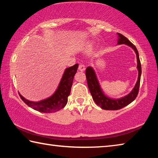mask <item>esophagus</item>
Returning a JSON list of instances; mask_svg holds the SVG:
<instances>
[{"instance_id": "esophagus-1", "label": "esophagus", "mask_w": 158, "mask_h": 158, "mask_svg": "<svg viewBox=\"0 0 158 158\" xmlns=\"http://www.w3.org/2000/svg\"><path fill=\"white\" fill-rule=\"evenodd\" d=\"M79 70L81 71V72H84L85 71V65H83V64H81V65H79Z\"/></svg>"}]
</instances>
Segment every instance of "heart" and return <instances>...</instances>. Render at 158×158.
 I'll return each mask as SVG.
<instances>
[{
    "label": "heart",
    "instance_id": "1",
    "mask_svg": "<svg viewBox=\"0 0 158 158\" xmlns=\"http://www.w3.org/2000/svg\"><path fill=\"white\" fill-rule=\"evenodd\" d=\"M93 47V43L91 42H89V43H87L86 45H85V49L86 50H90L92 49Z\"/></svg>",
    "mask_w": 158,
    "mask_h": 158
}]
</instances>
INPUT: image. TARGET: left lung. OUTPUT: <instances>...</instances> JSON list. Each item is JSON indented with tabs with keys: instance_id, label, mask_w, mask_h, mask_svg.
Returning <instances> with one entry per match:
<instances>
[{
	"instance_id": "8db88e82",
	"label": "left lung",
	"mask_w": 158,
	"mask_h": 158,
	"mask_svg": "<svg viewBox=\"0 0 158 158\" xmlns=\"http://www.w3.org/2000/svg\"><path fill=\"white\" fill-rule=\"evenodd\" d=\"M118 36V44H125L128 45L130 47H132L135 51L137 55V69L139 72L138 74V79L137 81L129 94L125 95V97H123L119 99H112L107 97L105 95L103 90H102L100 85L99 84V81L96 76L94 69L92 67H88L85 69V76H86L87 84L89 86V90L91 94L93 100L102 109H105V110H118V109H122L125 107L130 104L132 102L135 100L137 98L139 93V89L140 85V79H141V66L139 60V53L137 48L131 42L127 37L123 35L121 33H117Z\"/></svg>"
}]
</instances>
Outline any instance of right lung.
Returning a JSON list of instances; mask_svg holds the SVG:
<instances>
[{"instance_id": "obj_1", "label": "right lung", "mask_w": 158, "mask_h": 158, "mask_svg": "<svg viewBox=\"0 0 158 158\" xmlns=\"http://www.w3.org/2000/svg\"><path fill=\"white\" fill-rule=\"evenodd\" d=\"M78 66L77 63L65 69L56 90L49 98L39 102H33L26 100L19 93L20 98L28 106L42 113H52L60 110L68 102V98L70 94L74 77Z\"/></svg>"}]
</instances>
